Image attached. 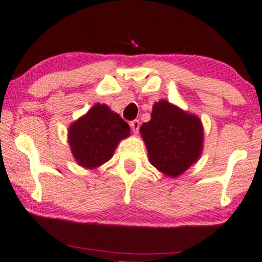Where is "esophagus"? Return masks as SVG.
I'll list each match as a JSON object with an SVG mask.
<instances>
[{
  "mask_svg": "<svg viewBox=\"0 0 262 262\" xmlns=\"http://www.w3.org/2000/svg\"><path fill=\"white\" fill-rule=\"evenodd\" d=\"M130 126H131V128H132V131H134L135 134H137L138 130H139V127H140L139 120H138V119L132 120V122H130Z\"/></svg>",
  "mask_w": 262,
  "mask_h": 262,
  "instance_id": "obj_1",
  "label": "esophagus"
}]
</instances>
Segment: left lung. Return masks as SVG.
<instances>
[{"mask_svg": "<svg viewBox=\"0 0 262 262\" xmlns=\"http://www.w3.org/2000/svg\"><path fill=\"white\" fill-rule=\"evenodd\" d=\"M139 131L150 163L166 176H180L202 154L203 126L199 117L166 100L154 105L150 122Z\"/></svg>", "mask_w": 262, "mask_h": 262, "instance_id": "8db88e82", "label": "left lung"}]
</instances>
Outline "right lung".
I'll list each match as a JSON object with an SVG mask.
<instances>
[{
  "label": "right lung",
  "mask_w": 262,
  "mask_h": 262,
  "mask_svg": "<svg viewBox=\"0 0 262 262\" xmlns=\"http://www.w3.org/2000/svg\"><path fill=\"white\" fill-rule=\"evenodd\" d=\"M130 126L107 105L96 104L68 128V143L79 165L94 169L110 161Z\"/></svg>",
  "instance_id": "obj_1"
}]
</instances>
